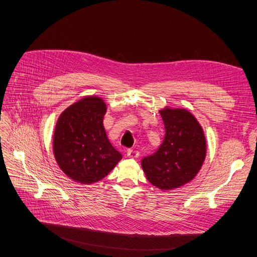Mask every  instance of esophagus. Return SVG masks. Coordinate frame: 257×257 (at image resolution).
I'll use <instances>...</instances> for the list:
<instances>
[{"label": "esophagus", "instance_id": "34e87169", "mask_svg": "<svg viewBox=\"0 0 257 257\" xmlns=\"http://www.w3.org/2000/svg\"><path fill=\"white\" fill-rule=\"evenodd\" d=\"M127 156L130 157V158H136V157L139 156V152L136 151V150H133V149H128L127 150Z\"/></svg>", "mask_w": 257, "mask_h": 257}]
</instances>
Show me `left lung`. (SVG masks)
Returning a JSON list of instances; mask_svg holds the SVG:
<instances>
[{
  "instance_id": "8db88e82",
  "label": "left lung",
  "mask_w": 257,
  "mask_h": 257,
  "mask_svg": "<svg viewBox=\"0 0 257 257\" xmlns=\"http://www.w3.org/2000/svg\"><path fill=\"white\" fill-rule=\"evenodd\" d=\"M165 137L157 151L142 160V168L151 184L171 191L192 181L206 156L204 131L185 108L166 106L159 110Z\"/></svg>"
}]
</instances>
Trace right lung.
<instances>
[{
    "mask_svg": "<svg viewBox=\"0 0 257 257\" xmlns=\"http://www.w3.org/2000/svg\"><path fill=\"white\" fill-rule=\"evenodd\" d=\"M102 98L87 96L64 109L53 136V153L60 170L81 184L100 181L114 169L121 154L108 140Z\"/></svg>",
    "mask_w": 257,
    "mask_h": 257,
    "instance_id": "obj_1",
    "label": "right lung"
}]
</instances>
